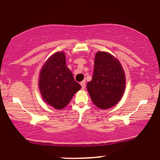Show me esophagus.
<instances>
[{
  "label": "esophagus",
  "mask_w": 160,
  "mask_h": 160,
  "mask_svg": "<svg viewBox=\"0 0 160 160\" xmlns=\"http://www.w3.org/2000/svg\"><path fill=\"white\" fill-rule=\"evenodd\" d=\"M80 85H81V87H82V89H84L86 87V81L85 80H83V81H82L80 82Z\"/></svg>",
  "instance_id": "obj_1"
}]
</instances>
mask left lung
<instances>
[{"label": "left lung", "mask_w": 160, "mask_h": 160, "mask_svg": "<svg viewBox=\"0 0 160 160\" xmlns=\"http://www.w3.org/2000/svg\"><path fill=\"white\" fill-rule=\"evenodd\" d=\"M126 87V76L118 59L107 52H98L95 57L92 80L87 90L92 101L100 109L116 105Z\"/></svg>", "instance_id": "obj_1"}]
</instances>
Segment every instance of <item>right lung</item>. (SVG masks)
Segmentation results:
<instances>
[{
    "mask_svg": "<svg viewBox=\"0 0 160 160\" xmlns=\"http://www.w3.org/2000/svg\"><path fill=\"white\" fill-rule=\"evenodd\" d=\"M81 89L66 65L65 55L58 52L52 55L41 68L39 89L43 100L56 109L61 110Z\"/></svg>",
    "mask_w": 160,
    "mask_h": 160,
    "instance_id": "1",
    "label": "right lung"
}]
</instances>
